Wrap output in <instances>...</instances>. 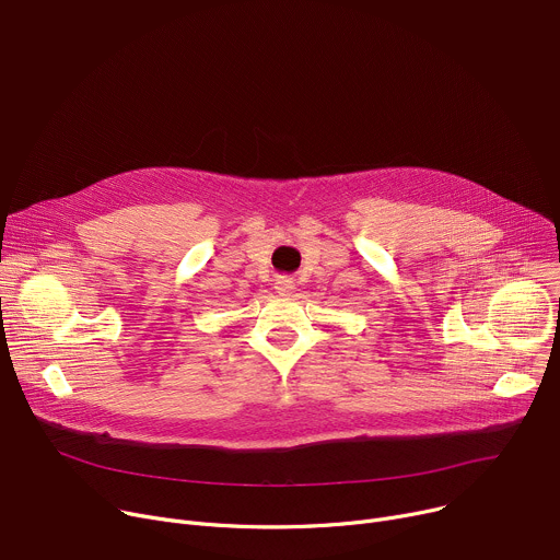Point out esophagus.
I'll return each instance as SVG.
<instances>
[{
	"label": "esophagus",
	"instance_id": "esophagus-1",
	"mask_svg": "<svg viewBox=\"0 0 560 560\" xmlns=\"http://www.w3.org/2000/svg\"><path fill=\"white\" fill-rule=\"evenodd\" d=\"M275 290H277L279 294H290V292L294 290V281H292L290 277H279L277 283H275Z\"/></svg>",
	"mask_w": 560,
	"mask_h": 560
}]
</instances>
